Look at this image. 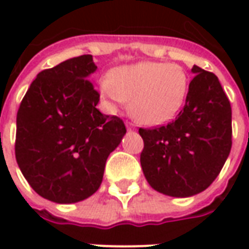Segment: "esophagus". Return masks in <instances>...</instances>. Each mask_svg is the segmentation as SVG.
Returning <instances> with one entry per match:
<instances>
[{
    "label": "esophagus",
    "instance_id": "34e87169",
    "mask_svg": "<svg viewBox=\"0 0 249 249\" xmlns=\"http://www.w3.org/2000/svg\"><path fill=\"white\" fill-rule=\"evenodd\" d=\"M125 125H126V128H128V129H135V124H132V123H129V121H126Z\"/></svg>",
    "mask_w": 249,
    "mask_h": 249
}]
</instances>
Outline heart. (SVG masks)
<instances>
[{"label": "heart", "mask_w": 249, "mask_h": 249, "mask_svg": "<svg viewBox=\"0 0 249 249\" xmlns=\"http://www.w3.org/2000/svg\"><path fill=\"white\" fill-rule=\"evenodd\" d=\"M189 76L183 66L144 61L114 69L100 84L110 109L129 101V112L145 125L165 124L178 114L187 98Z\"/></svg>", "instance_id": "heart-1"}]
</instances>
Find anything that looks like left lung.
<instances>
[{
    "label": "left lung",
    "instance_id": "8db88e82",
    "mask_svg": "<svg viewBox=\"0 0 249 249\" xmlns=\"http://www.w3.org/2000/svg\"><path fill=\"white\" fill-rule=\"evenodd\" d=\"M187 100L167 125L144 129L140 162L155 191L173 197L203 192L219 176L232 146V110L217 77L193 65Z\"/></svg>",
    "mask_w": 249,
    "mask_h": 249
}]
</instances>
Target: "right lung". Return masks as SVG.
Here are the masks:
<instances>
[{"label": "right lung", "instance_id": "add662e5", "mask_svg": "<svg viewBox=\"0 0 249 249\" xmlns=\"http://www.w3.org/2000/svg\"><path fill=\"white\" fill-rule=\"evenodd\" d=\"M96 69L84 54L40 71L17 112V164L30 187L54 203L92 196L126 133L120 117L96 108L100 94L88 80Z\"/></svg>", "mask_w": 249, "mask_h": 249}]
</instances>
